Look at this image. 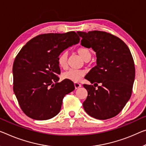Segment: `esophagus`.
<instances>
[{
  "label": "esophagus",
  "instance_id": "1",
  "mask_svg": "<svg viewBox=\"0 0 146 146\" xmlns=\"http://www.w3.org/2000/svg\"><path fill=\"white\" fill-rule=\"evenodd\" d=\"M74 86L76 89H78L80 88V87H81V84L78 82H74Z\"/></svg>",
  "mask_w": 146,
  "mask_h": 146
}]
</instances>
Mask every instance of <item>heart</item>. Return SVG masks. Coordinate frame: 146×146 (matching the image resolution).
Here are the masks:
<instances>
[{
  "instance_id": "heart-1",
  "label": "heart",
  "mask_w": 146,
  "mask_h": 146,
  "mask_svg": "<svg viewBox=\"0 0 146 146\" xmlns=\"http://www.w3.org/2000/svg\"><path fill=\"white\" fill-rule=\"evenodd\" d=\"M78 53L85 60H90L92 56V52L90 50L87 48H80L78 50ZM57 61L59 65L62 68H66L68 65V52L64 51L59 55L57 58ZM85 72L77 69H70L63 73L62 76L64 79L68 80L72 82H78L81 80L82 76H84Z\"/></svg>"
}]
</instances>
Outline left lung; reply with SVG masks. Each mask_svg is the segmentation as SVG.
Returning <instances> with one entry per match:
<instances>
[{
	"label": "left lung",
	"mask_w": 146,
	"mask_h": 146,
	"mask_svg": "<svg viewBox=\"0 0 146 146\" xmlns=\"http://www.w3.org/2000/svg\"><path fill=\"white\" fill-rule=\"evenodd\" d=\"M77 33L82 38V46L87 45L96 56V66L85 77L94 85L84 84L88 95L83 106L88 115L97 119L113 117L122 110L132 94L135 68L131 51L123 40L110 33Z\"/></svg>",
	"instance_id": "obj_1"
}]
</instances>
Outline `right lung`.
<instances>
[{"label":"right lung","instance_id":"add662e5","mask_svg":"<svg viewBox=\"0 0 146 146\" xmlns=\"http://www.w3.org/2000/svg\"><path fill=\"white\" fill-rule=\"evenodd\" d=\"M80 40L74 31L48 33L33 38L20 50L13 64V92L28 117L47 120L59 113L64 96L75 87L68 80L58 82L57 58Z\"/></svg>","mask_w":146,"mask_h":146}]
</instances>
